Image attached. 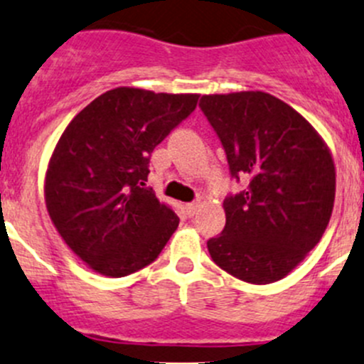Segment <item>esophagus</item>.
I'll list each match as a JSON object with an SVG mask.
<instances>
[{
	"label": "esophagus",
	"mask_w": 364,
	"mask_h": 364,
	"mask_svg": "<svg viewBox=\"0 0 364 364\" xmlns=\"http://www.w3.org/2000/svg\"><path fill=\"white\" fill-rule=\"evenodd\" d=\"M186 212L187 215H194L198 212V208H200V201H193V203H186Z\"/></svg>",
	"instance_id": "esophagus-1"
}]
</instances>
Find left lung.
<instances>
[{
    "label": "left lung",
    "instance_id": "8db88e82",
    "mask_svg": "<svg viewBox=\"0 0 364 364\" xmlns=\"http://www.w3.org/2000/svg\"><path fill=\"white\" fill-rule=\"evenodd\" d=\"M232 177L250 178L226 198V225L207 242L212 260L253 285L279 282L318 244L336 194L331 150L292 106L265 92L203 95Z\"/></svg>",
    "mask_w": 364,
    "mask_h": 364
}]
</instances>
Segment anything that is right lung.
<instances>
[{
    "mask_svg": "<svg viewBox=\"0 0 364 364\" xmlns=\"http://www.w3.org/2000/svg\"><path fill=\"white\" fill-rule=\"evenodd\" d=\"M198 97L118 86L60 136L46 170V208L65 244L99 274L122 278L152 264L177 230L173 208L145 182L150 154Z\"/></svg>",
    "mask_w": 364,
    "mask_h": 364,
    "instance_id": "right-lung-1",
    "label": "right lung"
}]
</instances>
